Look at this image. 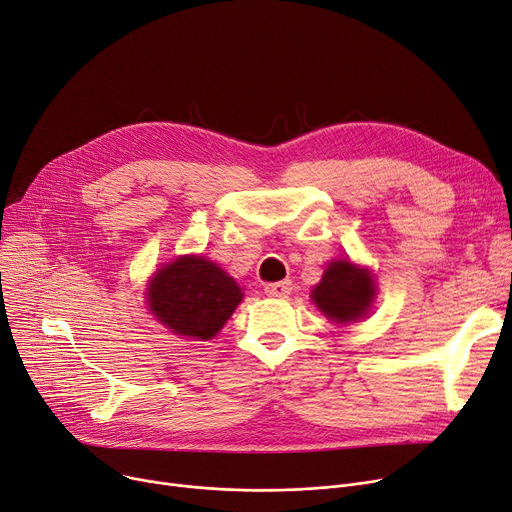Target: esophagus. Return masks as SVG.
Masks as SVG:
<instances>
[{"instance_id": "34e87169", "label": "esophagus", "mask_w": 512, "mask_h": 512, "mask_svg": "<svg viewBox=\"0 0 512 512\" xmlns=\"http://www.w3.org/2000/svg\"><path fill=\"white\" fill-rule=\"evenodd\" d=\"M290 292H292V282L290 280L265 286V294L271 296V298H286Z\"/></svg>"}]
</instances>
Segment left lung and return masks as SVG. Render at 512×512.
<instances>
[{"instance_id":"left-lung-1","label":"left lung","mask_w":512,"mask_h":512,"mask_svg":"<svg viewBox=\"0 0 512 512\" xmlns=\"http://www.w3.org/2000/svg\"><path fill=\"white\" fill-rule=\"evenodd\" d=\"M374 296V284L366 269L348 259L329 263L321 284L313 290V300L335 323L356 321L366 315Z\"/></svg>"}]
</instances>
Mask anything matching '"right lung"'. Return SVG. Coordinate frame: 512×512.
Returning <instances> with one entry per match:
<instances>
[{
    "instance_id": "1",
    "label": "right lung",
    "mask_w": 512,
    "mask_h": 512,
    "mask_svg": "<svg viewBox=\"0 0 512 512\" xmlns=\"http://www.w3.org/2000/svg\"><path fill=\"white\" fill-rule=\"evenodd\" d=\"M243 300L241 288L216 263L187 255L156 271L148 288L152 315L177 335L210 339Z\"/></svg>"
}]
</instances>
